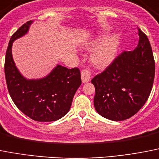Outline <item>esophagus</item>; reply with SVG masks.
<instances>
[{
    "instance_id": "34e87169",
    "label": "esophagus",
    "mask_w": 159,
    "mask_h": 159,
    "mask_svg": "<svg viewBox=\"0 0 159 159\" xmlns=\"http://www.w3.org/2000/svg\"><path fill=\"white\" fill-rule=\"evenodd\" d=\"M90 77L91 73L88 69H84V70H81V78L83 83H85V82H88V81H90Z\"/></svg>"
}]
</instances>
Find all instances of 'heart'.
<instances>
[{"label": "heart", "instance_id": "heart-1", "mask_svg": "<svg viewBox=\"0 0 159 159\" xmlns=\"http://www.w3.org/2000/svg\"><path fill=\"white\" fill-rule=\"evenodd\" d=\"M96 44L97 41H92L87 45V48L92 49ZM118 45L119 38L118 35H112L105 38L91 53V62L99 68L108 66L115 57Z\"/></svg>", "mask_w": 159, "mask_h": 159}]
</instances>
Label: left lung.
Listing matches in <instances>:
<instances>
[{"label": "left lung", "instance_id": "1", "mask_svg": "<svg viewBox=\"0 0 159 159\" xmlns=\"http://www.w3.org/2000/svg\"><path fill=\"white\" fill-rule=\"evenodd\" d=\"M139 45L123 51L91 82L95 87V110L112 121L128 119L137 114L150 94L155 62L148 38L139 30Z\"/></svg>", "mask_w": 159, "mask_h": 159}]
</instances>
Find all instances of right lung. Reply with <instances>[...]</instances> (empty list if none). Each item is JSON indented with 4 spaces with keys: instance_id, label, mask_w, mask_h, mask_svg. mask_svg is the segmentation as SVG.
I'll list each match as a JSON object with an SVG mask.
<instances>
[{
    "instance_id": "add662e5",
    "label": "right lung",
    "mask_w": 159,
    "mask_h": 159,
    "mask_svg": "<svg viewBox=\"0 0 159 159\" xmlns=\"http://www.w3.org/2000/svg\"><path fill=\"white\" fill-rule=\"evenodd\" d=\"M31 20L22 25L11 37L5 60L7 88L16 106L37 121H53L69 112L76 91L81 84L78 68L57 66L39 80H26L16 69L12 57V45L28 32Z\"/></svg>"
}]
</instances>
